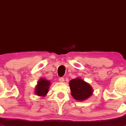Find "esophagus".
<instances>
[{"label":"esophagus","mask_w":126,"mask_h":126,"mask_svg":"<svg viewBox=\"0 0 126 126\" xmlns=\"http://www.w3.org/2000/svg\"><path fill=\"white\" fill-rule=\"evenodd\" d=\"M59 81H60V82H63L64 81V78H63V77H60V78H59Z\"/></svg>","instance_id":"obj_1"}]
</instances>
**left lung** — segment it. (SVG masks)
I'll return each instance as SVG.
<instances>
[{"instance_id":"1","label":"left lung","mask_w":126,"mask_h":126,"mask_svg":"<svg viewBox=\"0 0 126 126\" xmlns=\"http://www.w3.org/2000/svg\"><path fill=\"white\" fill-rule=\"evenodd\" d=\"M72 96L77 100L83 101L90 97L93 93L92 87L82 79L77 78L72 79L69 83Z\"/></svg>"}]
</instances>
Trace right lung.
<instances>
[{
  "instance_id": "right-lung-1",
  "label": "right lung",
  "mask_w": 126,
  "mask_h": 126,
  "mask_svg": "<svg viewBox=\"0 0 126 126\" xmlns=\"http://www.w3.org/2000/svg\"><path fill=\"white\" fill-rule=\"evenodd\" d=\"M50 82L44 79H40L35 88V93L38 96H45L49 88Z\"/></svg>"
}]
</instances>
